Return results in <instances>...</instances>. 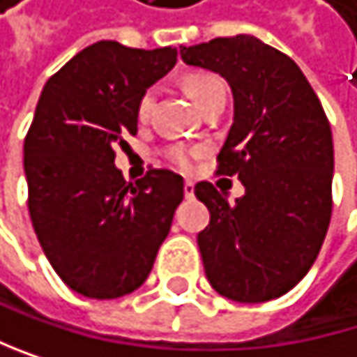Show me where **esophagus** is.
Masks as SVG:
<instances>
[{
    "mask_svg": "<svg viewBox=\"0 0 357 357\" xmlns=\"http://www.w3.org/2000/svg\"><path fill=\"white\" fill-rule=\"evenodd\" d=\"M183 191H185V198H187V200H191V198H193V183H191V181H187V183L183 185Z\"/></svg>",
    "mask_w": 357,
    "mask_h": 357,
    "instance_id": "1",
    "label": "esophagus"
}]
</instances>
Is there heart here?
Returning a JSON list of instances; mask_svg holds the SVG:
<instances>
[{
    "label": "heart",
    "instance_id": "obj_1",
    "mask_svg": "<svg viewBox=\"0 0 357 357\" xmlns=\"http://www.w3.org/2000/svg\"><path fill=\"white\" fill-rule=\"evenodd\" d=\"M185 89L189 91V96L193 98V102L198 104L200 108H204L206 104H211L213 100L217 98H225V84L219 76L215 74H206V72H200V74H191L185 78ZM155 89H146L142 93L140 102H138V116L140 119H146L155 106ZM198 155V151H191V149H185V146H172L168 151V157L172 162L181 168V170H191L193 166V157Z\"/></svg>",
    "mask_w": 357,
    "mask_h": 357
}]
</instances>
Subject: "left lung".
Here are the masks:
<instances>
[{
	"label": "left lung",
	"instance_id": "obj_1",
	"mask_svg": "<svg viewBox=\"0 0 357 357\" xmlns=\"http://www.w3.org/2000/svg\"><path fill=\"white\" fill-rule=\"evenodd\" d=\"M181 57L234 96L217 174L238 176L245 195L231 204L206 181L193 187L211 213L198 234L206 279L236 302L279 298L309 273L330 225L334 146L321 102L287 55L253 36L181 46Z\"/></svg>",
	"mask_w": 357,
	"mask_h": 357
}]
</instances>
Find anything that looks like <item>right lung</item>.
Segmentation results:
<instances>
[{"instance_id":"right-lung-1","label":"right lung","mask_w":357,"mask_h":357,"mask_svg":"<svg viewBox=\"0 0 357 357\" xmlns=\"http://www.w3.org/2000/svg\"><path fill=\"white\" fill-rule=\"evenodd\" d=\"M176 63V48H82L42 89L25 138L36 236L61 281L110 300L138 289L183 200V176L149 170L136 185L114 168V149L138 132L142 93Z\"/></svg>"}]
</instances>
